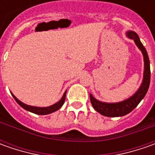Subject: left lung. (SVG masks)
Wrapping results in <instances>:
<instances>
[{"label":"left lung","instance_id":"obj_1","mask_svg":"<svg viewBox=\"0 0 155 155\" xmlns=\"http://www.w3.org/2000/svg\"><path fill=\"white\" fill-rule=\"evenodd\" d=\"M127 35L130 39H134L136 45L139 47L144 58V75H143V81L142 84L139 88V90L134 93L131 97H129L125 101H122L121 103H116V104H106L102 103L98 100L95 99L91 94H90L91 103L92 104L93 108L97 110L101 115L109 117H116V116H122L130 113L136 106L139 104L140 101L144 98L146 96L147 90L150 84V63L149 58L147 52L145 47L143 46L142 43L140 42L139 36L137 33L129 31L127 33Z\"/></svg>","mask_w":155,"mask_h":155}]
</instances>
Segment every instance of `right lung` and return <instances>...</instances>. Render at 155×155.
<instances>
[{"instance_id":"right-lung-1","label":"right lung","mask_w":155,"mask_h":155,"mask_svg":"<svg viewBox=\"0 0 155 155\" xmlns=\"http://www.w3.org/2000/svg\"><path fill=\"white\" fill-rule=\"evenodd\" d=\"M65 95H66V91L64 93L63 95L62 98L60 99L58 103H56L55 104L51 105V106H49V107H45V108H39V107H33V106H30V105H27V104H23L22 102L19 101L18 99L15 97V96L12 94V96L14 97L15 100L17 102V104L19 105H21V107L23 109H25L26 110H28L30 112H33L34 114H37V115H47V114H50V113H52L56 110H59L62 105L64 103V100H65Z\"/></svg>"}]
</instances>
